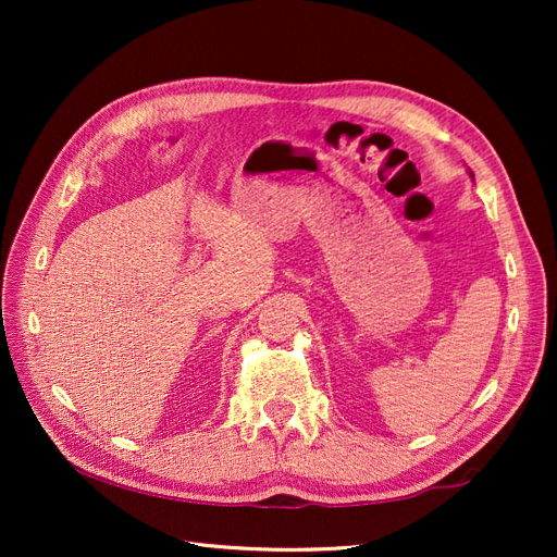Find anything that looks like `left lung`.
Listing matches in <instances>:
<instances>
[{
	"label": "left lung",
	"instance_id": "obj_1",
	"mask_svg": "<svg viewBox=\"0 0 557 557\" xmlns=\"http://www.w3.org/2000/svg\"><path fill=\"white\" fill-rule=\"evenodd\" d=\"M471 176H474V174H471Z\"/></svg>",
	"mask_w": 557,
	"mask_h": 557
}]
</instances>
